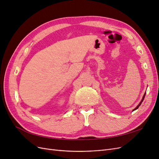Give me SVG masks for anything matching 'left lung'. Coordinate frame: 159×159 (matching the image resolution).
<instances>
[{
	"label": "left lung",
	"instance_id": "8db88e82",
	"mask_svg": "<svg viewBox=\"0 0 159 159\" xmlns=\"http://www.w3.org/2000/svg\"><path fill=\"white\" fill-rule=\"evenodd\" d=\"M145 94H144V95H143V99H142V100L141 101V102H140V103H139V105H137V107H136V108H134V109H133V111H134V110H136L137 109H138V108H139V106H140V105H141V103L143 102V101L144 100V98H145Z\"/></svg>",
	"mask_w": 159,
	"mask_h": 159
}]
</instances>
